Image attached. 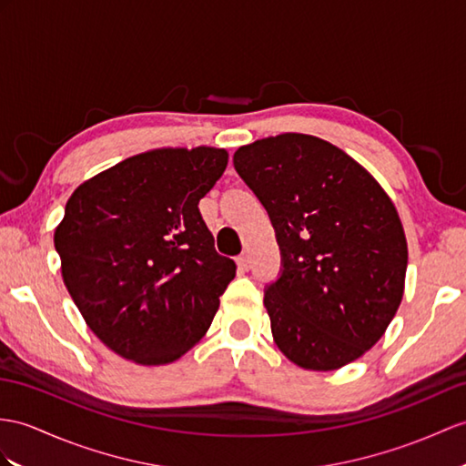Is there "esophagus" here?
<instances>
[{
  "instance_id": "1",
  "label": "esophagus",
  "mask_w": 466,
  "mask_h": 466,
  "mask_svg": "<svg viewBox=\"0 0 466 466\" xmlns=\"http://www.w3.org/2000/svg\"><path fill=\"white\" fill-rule=\"evenodd\" d=\"M237 267H239L241 270H248V268H251V257H248L247 253L237 257Z\"/></svg>"
}]
</instances>
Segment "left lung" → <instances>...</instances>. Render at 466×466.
<instances>
[{"label":"left lung","mask_w":466,"mask_h":466,"mask_svg":"<svg viewBox=\"0 0 466 466\" xmlns=\"http://www.w3.org/2000/svg\"><path fill=\"white\" fill-rule=\"evenodd\" d=\"M233 164L280 247V277L265 290L279 350L314 371L364 356L405 289L407 241L390 196L354 157L309 134L241 146Z\"/></svg>","instance_id":"1"}]
</instances>
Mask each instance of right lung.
I'll use <instances>...</instances> for the list:
<instances>
[{
  "instance_id": "add662e5",
  "label": "right lung",
  "mask_w": 466,
  "mask_h": 466,
  "mask_svg": "<svg viewBox=\"0 0 466 466\" xmlns=\"http://www.w3.org/2000/svg\"><path fill=\"white\" fill-rule=\"evenodd\" d=\"M227 157L223 147H160L66 201L55 229L65 287L100 342L134 364H172L194 348L235 277L198 208Z\"/></svg>"
}]
</instances>
